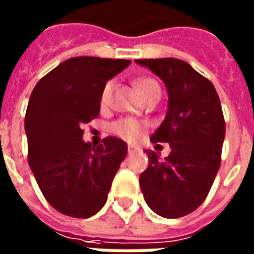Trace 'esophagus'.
Instances as JSON below:
<instances>
[{
	"mask_svg": "<svg viewBox=\"0 0 254 254\" xmlns=\"http://www.w3.org/2000/svg\"><path fill=\"white\" fill-rule=\"evenodd\" d=\"M133 151H134L133 146H129V147H127V153H133Z\"/></svg>",
	"mask_w": 254,
	"mask_h": 254,
	"instance_id": "obj_1",
	"label": "esophagus"
}]
</instances>
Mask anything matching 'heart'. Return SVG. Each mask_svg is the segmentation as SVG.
Listing matches in <instances>:
<instances>
[{"mask_svg": "<svg viewBox=\"0 0 254 254\" xmlns=\"http://www.w3.org/2000/svg\"><path fill=\"white\" fill-rule=\"evenodd\" d=\"M136 87H137V90H139V93H140L143 98H147L149 96H151L153 93L160 91V86L157 84L156 80H153V79H150V77H141V79H137V80H136ZM113 89V82H108V83L103 87L101 96H100V104H101V107H107V105H108L110 100H111ZM111 130H113L117 136H120V137L125 139V140L133 141L136 140V139H139V136L141 134V130H143V125H141L139 121L127 118V120H120L117 121L115 124H113Z\"/></svg>", "mask_w": 254, "mask_h": 254, "instance_id": "heart-1", "label": "heart"}]
</instances>
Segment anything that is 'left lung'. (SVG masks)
<instances>
[{
  "label": "left lung",
  "instance_id": "obj_1",
  "mask_svg": "<svg viewBox=\"0 0 254 254\" xmlns=\"http://www.w3.org/2000/svg\"><path fill=\"white\" fill-rule=\"evenodd\" d=\"M160 77L168 93V110L150 140L170 143L160 160L146 150L149 167L139 178L146 203L164 218H179L204 201L221 164L225 121L213 83L182 60H136Z\"/></svg>",
  "mask_w": 254,
  "mask_h": 254
}]
</instances>
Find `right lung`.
Returning a JSON list of instances; mask_svg holds the SVG:
<instances>
[{
    "instance_id": "right-lung-1",
    "label": "right lung",
    "mask_w": 254,
    "mask_h": 254,
    "mask_svg": "<svg viewBox=\"0 0 254 254\" xmlns=\"http://www.w3.org/2000/svg\"><path fill=\"white\" fill-rule=\"evenodd\" d=\"M129 65V60L75 57L33 89L25 117L27 160L46 200L65 215L97 214L127 157L125 141L110 136L91 146L82 127L100 114L105 83Z\"/></svg>"
}]
</instances>
